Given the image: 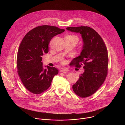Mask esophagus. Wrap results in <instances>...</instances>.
<instances>
[{
    "mask_svg": "<svg viewBox=\"0 0 125 125\" xmlns=\"http://www.w3.org/2000/svg\"><path fill=\"white\" fill-rule=\"evenodd\" d=\"M60 71L61 72H63V73H66V72H67L68 71V69H66V68H62V69H61V70H60Z\"/></svg>",
    "mask_w": 125,
    "mask_h": 125,
    "instance_id": "1",
    "label": "esophagus"
}]
</instances>
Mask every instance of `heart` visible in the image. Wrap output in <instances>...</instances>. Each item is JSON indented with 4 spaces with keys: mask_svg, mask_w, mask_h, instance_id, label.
<instances>
[{
    "mask_svg": "<svg viewBox=\"0 0 125 125\" xmlns=\"http://www.w3.org/2000/svg\"><path fill=\"white\" fill-rule=\"evenodd\" d=\"M69 37H76V38H77L76 36H75V35H68Z\"/></svg>",
    "mask_w": 125,
    "mask_h": 125,
    "instance_id": "b5f03b06",
    "label": "heart"
}]
</instances>
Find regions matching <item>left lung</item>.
Instances as JSON below:
<instances>
[{
  "label": "left lung",
  "instance_id": "left-lung-1",
  "mask_svg": "<svg viewBox=\"0 0 125 125\" xmlns=\"http://www.w3.org/2000/svg\"><path fill=\"white\" fill-rule=\"evenodd\" d=\"M66 30L81 34L83 42L80 55L71 65L82 66L84 72L73 85L74 93L81 97L94 94L104 83L108 72V55L105 44L99 34L86 26L68 27Z\"/></svg>",
  "mask_w": 125,
  "mask_h": 125
}]
</instances>
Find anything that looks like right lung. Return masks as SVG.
<instances>
[{
    "mask_svg": "<svg viewBox=\"0 0 125 125\" xmlns=\"http://www.w3.org/2000/svg\"><path fill=\"white\" fill-rule=\"evenodd\" d=\"M64 31L54 26H38L29 31L22 40L17 53L18 74L31 93L40 94L46 91L53 77L58 74L55 67L43 68L42 56L48 53L52 38Z\"/></svg>",
    "mask_w": 125,
    "mask_h": 125,
    "instance_id": "right-lung-1",
    "label": "right lung"
}]
</instances>
